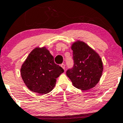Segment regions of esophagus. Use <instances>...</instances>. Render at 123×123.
Segmentation results:
<instances>
[{
    "label": "esophagus",
    "mask_w": 123,
    "mask_h": 123,
    "mask_svg": "<svg viewBox=\"0 0 123 123\" xmlns=\"http://www.w3.org/2000/svg\"><path fill=\"white\" fill-rule=\"evenodd\" d=\"M61 67L63 69L65 70V65L63 64V63H62V64L61 65Z\"/></svg>",
    "instance_id": "esophagus-1"
}]
</instances>
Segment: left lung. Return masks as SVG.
Instances as JSON below:
<instances>
[{
  "label": "left lung",
  "instance_id": "1",
  "mask_svg": "<svg viewBox=\"0 0 123 123\" xmlns=\"http://www.w3.org/2000/svg\"><path fill=\"white\" fill-rule=\"evenodd\" d=\"M73 66L66 73L76 88L88 90L97 85L103 71L102 60L99 55L83 42L72 46Z\"/></svg>",
  "mask_w": 123,
  "mask_h": 123
}]
</instances>
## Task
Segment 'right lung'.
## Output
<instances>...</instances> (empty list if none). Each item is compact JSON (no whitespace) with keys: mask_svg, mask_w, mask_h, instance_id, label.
Wrapping results in <instances>:
<instances>
[{"mask_svg":"<svg viewBox=\"0 0 123 123\" xmlns=\"http://www.w3.org/2000/svg\"><path fill=\"white\" fill-rule=\"evenodd\" d=\"M63 72L46 47L32 51L21 69V77L28 88L40 94L50 92L55 86L56 79Z\"/></svg>","mask_w":123,"mask_h":123,"instance_id":"add662e5","label":"right lung"}]
</instances>
